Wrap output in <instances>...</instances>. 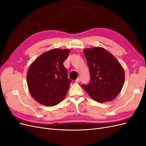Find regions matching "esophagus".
Instances as JSON below:
<instances>
[{
	"label": "esophagus",
	"mask_w": 146,
	"mask_h": 146,
	"mask_svg": "<svg viewBox=\"0 0 146 146\" xmlns=\"http://www.w3.org/2000/svg\"><path fill=\"white\" fill-rule=\"evenodd\" d=\"M80 78H77L76 79V82L77 83L80 82Z\"/></svg>",
	"instance_id": "esophagus-1"
}]
</instances>
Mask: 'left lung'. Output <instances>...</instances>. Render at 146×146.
<instances>
[{
    "label": "left lung",
    "mask_w": 146,
    "mask_h": 146,
    "mask_svg": "<svg viewBox=\"0 0 146 146\" xmlns=\"http://www.w3.org/2000/svg\"><path fill=\"white\" fill-rule=\"evenodd\" d=\"M89 66L90 82L82 85L92 99L99 102L111 101L121 92L125 73L117 59L102 47L83 50Z\"/></svg>",
    "instance_id": "1"
}]
</instances>
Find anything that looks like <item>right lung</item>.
Returning a JSON list of instances; mask_svg holds the SVG:
<instances>
[{"mask_svg":"<svg viewBox=\"0 0 146 146\" xmlns=\"http://www.w3.org/2000/svg\"><path fill=\"white\" fill-rule=\"evenodd\" d=\"M69 49L54 48L43 53L30 65L27 75L30 93L42 105L52 107L66 97L71 80L63 66Z\"/></svg>","mask_w":146,"mask_h":146,"instance_id":"obj_1","label":"right lung"}]
</instances>
